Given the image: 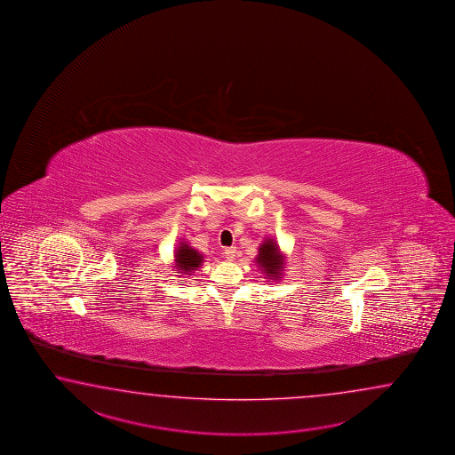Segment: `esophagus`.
Returning a JSON list of instances; mask_svg holds the SVG:
<instances>
[{
  "instance_id": "1",
  "label": "esophagus",
  "mask_w": 455,
  "mask_h": 455,
  "mask_svg": "<svg viewBox=\"0 0 455 455\" xmlns=\"http://www.w3.org/2000/svg\"><path fill=\"white\" fill-rule=\"evenodd\" d=\"M235 253H237L235 247H226V249H224V257H226L228 260H234V259H235Z\"/></svg>"
}]
</instances>
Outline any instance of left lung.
<instances>
[{
  "label": "left lung",
  "instance_id": "obj_1",
  "mask_svg": "<svg viewBox=\"0 0 455 455\" xmlns=\"http://www.w3.org/2000/svg\"><path fill=\"white\" fill-rule=\"evenodd\" d=\"M257 265L265 271L267 276H270V280L281 278L284 268V255H281L280 247L273 239H267L261 243L257 255Z\"/></svg>",
  "mask_w": 455,
  "mask_h": 455
}]
</instances>
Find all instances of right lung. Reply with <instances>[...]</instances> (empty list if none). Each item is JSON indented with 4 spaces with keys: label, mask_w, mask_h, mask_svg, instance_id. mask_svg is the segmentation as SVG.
Returning <instances> with one entry per match:
<instances>
[{
    "label": "right lung",
    "mask_w": 455,
    "mask_h": 455,
    "mask_svg": "<svg viewBox=\"0 0 455 455\" xmlns=\"http://www.w3.org/2000/svg\"><path fill=\"white\" fill-rule=\"evenodd\" d=\"M174 259L175 270L182 271L184 275H192V271L200 268V265L204 263V255L185 242H180V245L177 247Z\"/></svg>",
    "instance_id": "obj_1"
}]
</instances>
